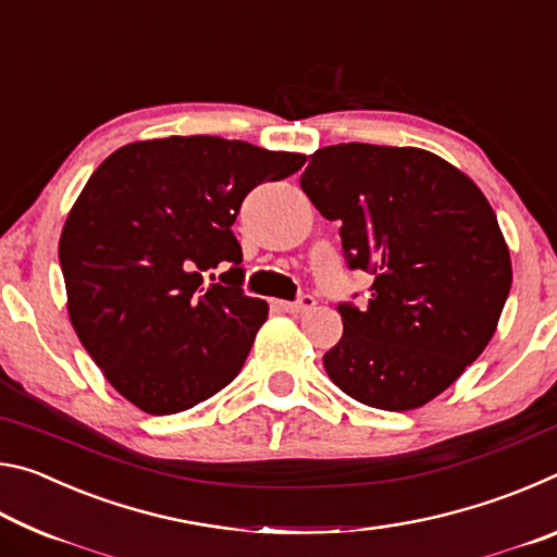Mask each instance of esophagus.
<instances>
[{"label":"esophagus","instance_id":"1","mask_svg":"<svg viewBox=\"0 0 557 557\" xmlns=\"http://www.w3.org/2000/svg\"><path fill=\"white\" fill-rule=\"evenodd\" d=\"M277 305H280V309H285V312H289V314H305V312H309V309H314L317 301L312 295H305L297 301H277Z\"/></svg>","mask_w":557,"mask_h":557}]
</instances>
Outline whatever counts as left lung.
I'll return each instance as SVG.
<instances>
[{"label":"left lung","instance_id":"1","mask_svg":"<svg viewBox=\"0 0 557 557\" xmlns=\"http://www.w3.org/2000/svg\"><path fill=\"white\" fill-rule=\"evenodd\" d=\"M299 184L342 225L348 265L373 275L369 305L338 307L329 379L371 408H422L496 332L511 256L494 209L465 172L418 147L317 149Z\"/></svg>","mask_w":557,"mask_h":557}]
</instances>
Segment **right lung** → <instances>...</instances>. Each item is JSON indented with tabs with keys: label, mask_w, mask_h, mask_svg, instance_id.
I'll use <instances>...</instances> for the list:
<instances>
[{
	"label": "right lung",
	"mask_w": 557,
	"mask_h": 557,
	"mask_svg": "<svg viewBox=\"0 0 557 557\" xmlns=\"http://www.w3.org/2000/svg\"><path fill=\"white\" fill-rule=\"evenodd\" d=\"M305 159L209 135L147 139L112 152L83 186L59 243L65 305L135 408L182 412L238 375L268 301L243 295L231 225L252 188ZM219 264L232 265L224 285L206 286L202 272Z\"/></svg>",
	"instance_id": "right-lung-1"
}]
</instances>
